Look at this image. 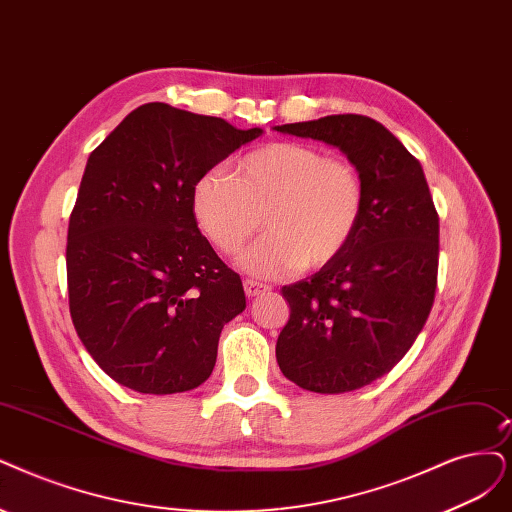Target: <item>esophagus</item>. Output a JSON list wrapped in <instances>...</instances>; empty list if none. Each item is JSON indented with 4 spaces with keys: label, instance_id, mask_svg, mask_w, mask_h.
Listing matches in <instances>:
<instances>
[{
    "label": "esophagus",
    "instance_id": "obj_1",
    "mask_svg": "<svg viewBox=\"0 0 512 512\" xmlns=\"http://www.w3.org/2000/svg\"><path fill=\"white\" fill-rule=\"evenodd\" d=\"M270 287L268 285H261V282L257 280H244V293L246 297H257V295H263L268 293Z\"/></svg>",
    "mask_w": 512,
    "mask_h": 512
}]
</instances>
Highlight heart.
I'll return each mask as SVG.
<instances>
[{"mask_svg":"<svg viewBox=\"0 0 512 512\" xmlns=\"http://www.w3.org/2000/svg\"><path fill=\"white\" fill-rule=\"evenodd\" d=\"M365 187L344 160L306 143L280 141L249 151L232 175L208 170L192 192L202 234L236 255L259 230H270L242 257L246 272L291 276L323 268L344 253L363 217Z\"/></svg>","mask_w":512,"mask_h":512,"instance_id":"heart-1","label":"heart"}]
</instances>
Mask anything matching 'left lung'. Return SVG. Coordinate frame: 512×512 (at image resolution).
Here are the masks:
<instances>
[{
    "label": "left lung",
    "instance_id": "left-lung-1",
    "mask_svg": "<svg viewBox=\"0 0 512 512\" xmlns=\"http://www.w3.org/2000/svg\"><path fill=\"white\" fill-rule=\"evenodd\" d=\"M337 147L365 187L363 217L344 253L282 287L291 316L276 342L299 388L344 394L386 375L426 325L439 270V215L422 164L388 128L339 113L274 126Z\"/></svg>",
    "mask_w": 512,
    "mask_h": 512
}]
</instances>
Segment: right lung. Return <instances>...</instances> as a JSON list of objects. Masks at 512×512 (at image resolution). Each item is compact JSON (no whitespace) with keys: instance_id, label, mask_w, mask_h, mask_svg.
I'll return each mask as SVG.
<instances>
[{"instance_id":"add662e5","label":"right lung","mask_w":512,"mask_h":512,"mask_svg":"<svg viewBox=\"0 0 512 512\" xmlns=\"http://www.w3.org/2000/svg\"><path fill=\"white\" fill-rule=\"evenodd\" d=\"M261 135L147 103L90 154L69 217V310L111 380L143 394H177L213 373L221 329L246 299L240 276L200 234L192 192L204 173Z\"/></svg>"}]
</instances>
